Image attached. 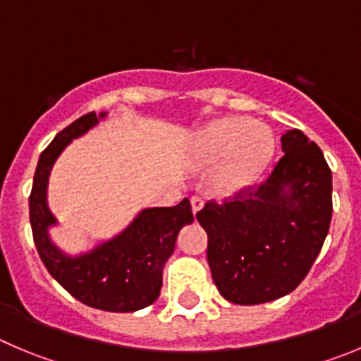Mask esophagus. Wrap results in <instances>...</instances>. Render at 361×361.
<instances>
[{
	"instance_id": "34e87169",
	"label": "esophagus",
	"mask_w": 361,
	"mask_h": 361,
	"mask_svg": "<svg viewBox=\"0 0 361 361\" xmlns=\"http://www.w3.org/2000/svg\"><path fill=\"white\" fill-rule=\"evenodd\" d=\"M190 204H192V214L196 215L197 212L201 210V208H203V200H201V197H197V196H192L190 197Z\"/></svg>"
}]
</instances>
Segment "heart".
<instances>
[{
	"label": "heart",
	"instance_id": "1",
	"mask_svg": "<svg viewBox=\"0 0 361 361\" xmlns=\"http://www.w3.org/2000/svg\"><path fill=\"white\" fill-rule=\"evenodd\" d=\"M271 128L247 117H222L197 135L192 158L200 167L219 164L215 181L224 192L249 188L260 180L274 153Z\"/></svg>",
	"mask_w": 361,
	"mask_h": 361
}]
</instances>
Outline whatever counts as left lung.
Returning <instances> with one entry per match:
<instances>
[{"instance_id": "1", "label": "left lung", "mask_w": 361, "mask_h": 361, "mask_svg": "<svg viewBox=\"0 0 361 361\" xmlns=\"http://www.w3.org/2000/svg\"><path fill=\"white\" fill-rule=\"evenodd\" d=\"M281 149L265 183L226 203L208 201L196 215L208 235L215 287L235 305L290 294L329 231L331 171L321 147L301 130H287Z\"/></svg>"}]
</instances>
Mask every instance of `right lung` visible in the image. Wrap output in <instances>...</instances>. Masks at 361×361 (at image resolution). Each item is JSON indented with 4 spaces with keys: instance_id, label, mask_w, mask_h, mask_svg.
<instances>
[{
    "instance_id": "obj_1",
    "label": "right lung",
    "mask_w": 361,
    "mask_h": 361,
    "mask_svg": "<svg viewBox=\"0 0 361 361\" xmlns=\"http://www.w3.org/2000/svg\"><path fill=\"white\" fill-rule=\"evenodd\" d=\"M104 117L106 112L80 117L42 151L30 194V224L40 260L73 298L104 312L128 313L157 301L165 262L173 255L180 230L194 221V215L187 197L171 208H144L116 237L74 257L51 240L49 228L59 224L48 207L53 165L74 139Z\"/></svg>"
}]
</instances>
